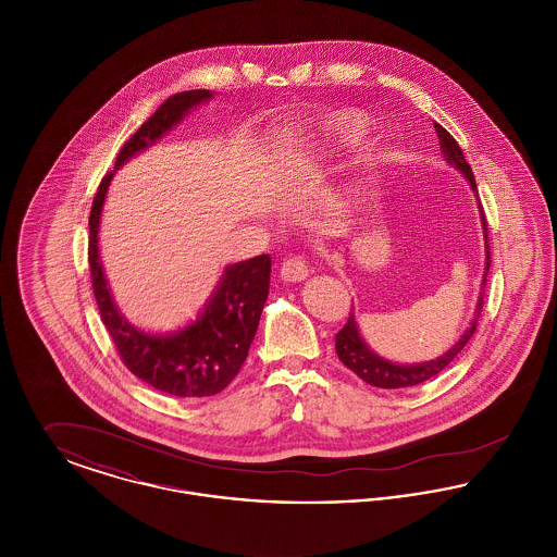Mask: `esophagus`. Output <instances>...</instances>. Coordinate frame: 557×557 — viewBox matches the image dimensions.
I'll list each match as a JSON object with an SVG mask.
<instances>
[{"label":"esophagus","mask_w":557,"mask_h":557,"mask_svg":"<svg viewBox=\"0 0 557 557\" xmlns=\"http://www.w3.org/2000/svg\"><path fill=\"white\" fill-rule=\"evenodd\" d=\"M280 273H282L284 282H302L309 277V263L305 261V257L294 255L284 261Z\"/></svg>","instance_id":"esophagus-1"}]
</instances>
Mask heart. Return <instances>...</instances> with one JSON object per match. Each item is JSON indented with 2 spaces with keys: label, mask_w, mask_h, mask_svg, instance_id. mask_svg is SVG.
<instances>
[{
  "label": "heart",
  "mask_w": 557,
  "mask_h": 557,
  "mask_svg": "<svg viewBox=\"0 0 557 557\" xmlns=\"http://www.w3.org/2000/svg\"><path fill=\"white\" fill-rule=\"evenodd\" d=\"M330 133L343 141L359 139L366 133V121L357 112H341L330 121Z\"/></svg>",
  "instance_id": "b5f03b06"
}]
</instances>
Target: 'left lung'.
Here are the masks:
<instances>
[{
  "label": "left lung",
  "mask_w": 557,
  "mask_h": 557,
  "mask_svg": "<svg viewBox=\"0 0 557 557\" xmlns=\"http://www.w3.org/2000/svg\"><path fill=\"white\" fill-rule=\"evenodd\" d=\"M434 129H436V135H438L441 150H443L445 160H447L449 164H453L455 169H459V171L463 173V177L470 182L472 189L476 191V180H474L472 166L463 159L461 148H459V144L455 141V137H453L443 125H438V123H434ZM480 219H482L484 239H486V263H484L486 269H484V280H482V292H480V298H478L476 318L472 321V325L466 330V334L459 338V343L453 345L449 352H445L443 357H438V359H434V361L418 363V366H397V363H391V361L377 357L375 352H371L370 346L361 341L359 327H357L355 318H352V311H350L345 327L336 334V352H338V359L345 363L348 370L352 371V373H357L363 382H368L371 386H377V388H407V386H418V384H422L425 380L434 377L436 373H441V371L445 370L450 361L461 352V348L468 345V341H470V338L474 336V332H476L478 318H480V311H482V305H484L486 275H488V267H491L488 225H486L482 207H480Z\"/></svg>",
  "instance_id": "obj_1"
}]
</instances>
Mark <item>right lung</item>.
I'll use <instances>...</instances> for the list:
<instances>
[{
	"mask_svg": "<svg viewBox=\"0 0 557 557\" xmlns=\"http://www.w3.org/2000/svg\"><path fill=\"white\" fill-rule=\"evenodd\" d=\"M209 98V89H191L164 100L125 141L114 169L154 144L162 133L182 121L189 108ZM112 175L114 171L107 173L100 182L89 212L87 259L102 323L107 325L121 361L139 380L175 397H212L238 375L248 357L269 294L271 259L269 255H261L227 267L200 318L175 334L154 336L133 327L112 302L98 255V225Z\"/></svg>",
	"mask_w": 557,
	"mask_h": 557,
	"instance_id": "add662e5",
	"label": "right lung"
}]
</instances>
